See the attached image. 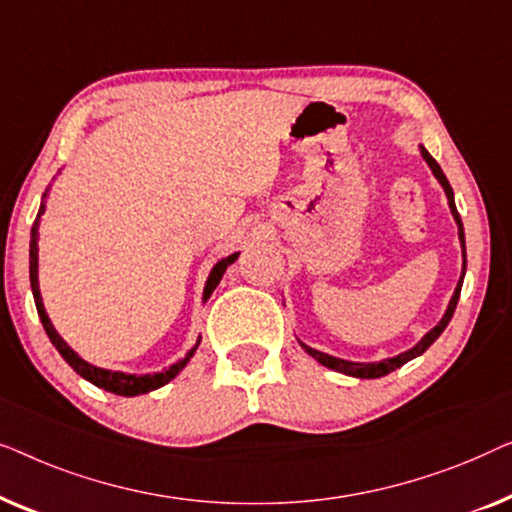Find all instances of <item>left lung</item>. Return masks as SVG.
<instances>
[{
    "mask_svg": "<svg viewBox=\"0 0 512 512\" xmlns=\"http://www.w3.org/2000/svg\"><path fill=\"white\" fill-rule=\"evenodd\" d=\"M422 157H424V160H427V164H429V167H431V171H434V176L438 178V183L443 185L445 194H448V204H450V211H452V215H455V222H457V227H459V241H462V253H464V271H466L464 225H462V218H459V213H457V206H455V194H452V187H450V183H448V178H445V174H443V171H441V167H438V162H436L434 157H431V155H429L427 150H424V148H422ZM464 271H462V278H459V283H457V290H455V294H452V299H450V306H448V311H445L443 320L438 322V325H436L434 329L427 331V336H424L422 341L415 345V348H410V350H406V352H401V355H397V357H392V359H383V362H373V364H359V362H345V359H338V357L325 355V352H320V350H313V348H308L306 343H301V348H304V350H306L308 355H311V357L318 359V362H320L322 366H327V369H334V371H338V373H345V376H355V378H380V376H387V373H392L394 369H399V366H403V364H406V362H410V359H413V357L422 355V352L427 350L429 345L434 343L436 338L443 334V329L448 327V322L452 320V313H455V308H457L459 292H462V280H464Z\"/></svg>",
    "mask_w": 512,
    "mask_h": 512,
    "instance_id": "left-lung-1",
    "label": "left lung"
}]
</instances>
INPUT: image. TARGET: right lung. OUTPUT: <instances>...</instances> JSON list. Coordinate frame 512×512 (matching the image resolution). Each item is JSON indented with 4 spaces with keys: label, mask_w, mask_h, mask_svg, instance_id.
<instances>
[{
    "label": "right lung",
    "mask_w": 512,
    "mask_h": 512,
    "mask_svg": "<svg viewBox=\"0 0 512 512\" xmlns=\"http://www.w3.org/2000/svg\"><path fill=\"white\" fill-rule=\"evenodd\" d=\"M41 213H43V204L39 208L37 213V220H34L32 225V236H30V283H32V294H34V304H37V313L41 318V325L43 329H46V334L50 338V343L55 345L57 352L64 357V362H67L71 369H74L78 376H83L88 383L102 387V390L106 392H113V394H120V397H136V394H146V392H153L157 390V387L167 385L171 378H176L178 373H181L185 369V364L190 362V357L194 355V350H197V345L187 352L185 359H181V362L171 364L169 369H164L162 373H153V376H129V373H120V371H106V369H97V366H92L85 362V359H81L76 355L74 350L69 348L67 343L62 341V336L57 334L55 327L50 325L48 315H46V308H43V301H41V292H39V278H37V269H39V246H37V236H39V220H41ZM239 257V253L229 255L225 259H220L218 264L213 266L211 276H208L206 280V290H204V299H208L213 294L215 287H218L222 273L227 271V266L234 262V259Z\"/></svg>",
    "instance_id": "1"
}]
</instances>
